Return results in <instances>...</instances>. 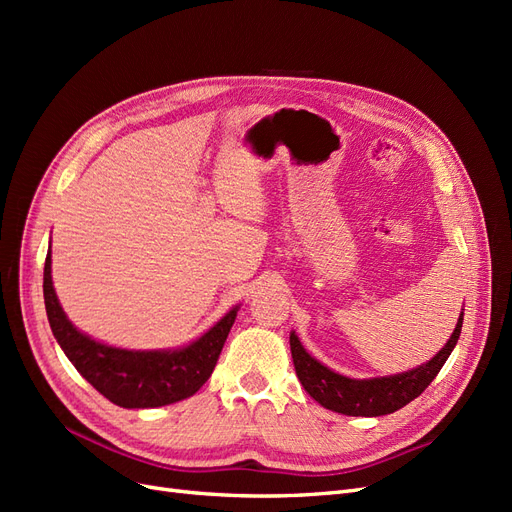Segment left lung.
Masks as SVG:
<instances>
[{
	"label": "left lung",
	"mask_w": 512,
	"mask_h": 512,
	"mask_svg": "<svg viewBox=\"0 0 512 512\" xmlns=\"http://www.w3.org/2000/svg\"><path fill=\"white\" fill-rule=\"evenodd\" d=\"M461 324L463 312L459 314L453 335L448 337V342L442 346V350L427 363L408 371H401V374L363 380L342 376L337 374V371L329 369L327 365H322L303 348L299 335L290 331V352L294 371H297L299 382L303 384V389L309 393V397L316 399L322 408L346 416L391 414L410 404V401L421 395L431 384V380L438 376V371L457 346Z\"/></svg>",
	"instance_id": "left-lung-1"
}]
</instances>
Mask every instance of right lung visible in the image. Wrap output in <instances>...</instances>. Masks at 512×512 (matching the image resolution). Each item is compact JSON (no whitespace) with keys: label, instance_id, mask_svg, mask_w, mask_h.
<instances>
[{"label":"right lung","instance_id":"1","mask_svg":"<svg viewBox=\"0 0 512 512\" xmlns=\"http://www.w3.org/2000/svg\"><path fill=\"white\" fill-rule=\"evenodd\" d=\"M44 307L51 331L76 371L121 408H160L192 397L213 374L239 305L209 331L179 348L128 350L108 346L79 331L68 320L53 288L51 247L44 262Z\"/></svg>","mask_w":512,"mask_h":512}]
</instances>
